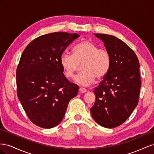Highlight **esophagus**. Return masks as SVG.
<instances>
[{
	"instance_id": "esophagus-1",
	"label": "esophagus",
	"mask_w": 154,
	"mask_h": 154,
	"mask_svg": "<svg viewBox=\"0 0 154 154\" xmlns=\"http://www.w3.org/2000/svg\"><path fill=\"white\" fill-rule=\"evenodd\" d=\"M87 89L85 88H83V87H80V88H79V92H80V93H85V92H87Z\"/></svg>"
}]
</instances>
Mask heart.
I'll return each instance as SVG.
<instances>
[{
  "label": "heart",
  "instance_id": "obj_1",
  "mask_svg": "<svg viewBox=\"0 0 154 154\" xmlns=\"http://www.w3.org/2000/svg\"><path fill=\"white\" fill-rule=\"evenodd\" d=\"M60 63L64 75L71 79L82 64V72L76 76L74 81L87 86L93 83L96 78H103L108 73L111 64L110 53L105 49L89 40L78 44L73 49V55L63 52L60 58Z\"/></svg>",
  "mask_w": 154,
  "mask_h": 154
}]
</instances>
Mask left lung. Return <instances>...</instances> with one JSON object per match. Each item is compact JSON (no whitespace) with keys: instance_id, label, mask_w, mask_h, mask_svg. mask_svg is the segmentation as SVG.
<instances>
[{"instance_id":"left-lung-1","label":"left lung","mask_w":154,"mask_h":154,"mask_svg":"<svg viewBox=\"0 0 154 154\" xmlns=\"http://www.w3.org/2000/svg\"><path fill=\"white\" fill-rule=\"evenodd\" d=\"M104 42L111 64L94 93L96 101L91 113L96 123L114 128L127 120L138 104L141 88L139 62L134 51L123 41L105 34H94Z\"/></svg>"}]
</instances>
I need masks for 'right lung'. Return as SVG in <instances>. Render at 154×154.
Returning <instances> with one entry per match:
<instances>
[{
    "instance_id": "1",
    "label": "right lung",
    "mask_w": 154,
    "mask_h": 154,
    "mask_svg": "<svg viewBox=\"0 0 154 154\" xmlns=\"http://www.w3.org/2000/svg\"><path fill=\"white\" fill-rule=\"evenodd\" d=\"M79 36L66 32L42 35L22 54L16 72L17 96L31 122L40 127L58 125L78 94V86L64 76L60 58Z\"/></svg>"
}]
</instances>
